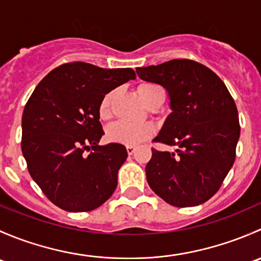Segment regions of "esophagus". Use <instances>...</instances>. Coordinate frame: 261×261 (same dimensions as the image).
I'll return each instance as SVG.
<instances>
[{
    "mask_svg": "<svg viewBox=\"0 0 261 261\" xmlns=\"http://www.w3.org/2000/svg\"><path fill=\"white\" fill-rule=\"evenodd\" d=\"M126 150H127V154L128 155H133L134 152H135V150H136V146H126Z\"/></svg>",
    "mask_w": 261,
    "mask_h": 261,
    "instance_id": "34e87169",
    "label": "esophagus"
}]
</instances>
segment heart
Listing matches in <instances>:
<instances>
[{"mask_svg":"<svg viewBox=\"0 0 261 261\" xmlns=\"http://www.w3.org/2000/svg\"><path fill=\"white\" fill-rule=\"evenodd\" d=\"M138 92L140 94L141 99L150 106L158 96L164 93V89L156 83H151V82H143L138 86ZM115 91H110L102 97L101 102L98 106V114L99 117L107 120L111 116V107L112 101H114ZM155 133L154 126L150 123H139V125H134V123H126V122H115L107 128V139L112 143L122 144V145L134 146L138 144L143 143L146 139L151 138Z\"/></svg>","mask_w":261,"mask_h":261,"instance_id":"b5f03b06","label":"heart"}]
</instances>
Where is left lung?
Returning <instances> with one entry per match:
<instances>
[{"mask_svg": "<svg viewBox=\"0 0 261 261\" xmlns=\"http://www.w3.org/2000/svg\"><path fill=\"white\" fill-rule=\"evenodd\" d=\"M141 80L164 87L172 114L154 143L145 172L150 188L175 207L204 203L220 189L236 156L240 123L235 101L221 78L191 59L136 68Z\"/></svg>", "mask_w": 261, "mask_h": 261, "instance_id": "left-lung-1", "label": "left lung"}]
</instances>
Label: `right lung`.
Segmentation results:
<instances>
[{
	"label": "right lung",
	"instance_id": "add662e5",
	"mask_svg": "<svg viewBox=\"0 0 261 261\" xmlns=\"http://www.w3.org/2000/svg\"><path fill=\"white\" fill-rule=\"evenodd\" d=\"M135 78L131 68L67 63L43 78L26 102L21 150L31 178L59 208L92 211L115 192L127 150L98 145L105 134L98 106L107 92Z\"/></svg>",
	"mask_w": 261,
	"mask_h": 261
}]
</instances>
